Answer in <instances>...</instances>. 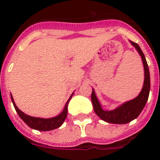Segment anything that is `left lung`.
Returning a JSON list of instances; mask_svg holds the SVG:
<instances>
[{
    "label": "left lung",
    "instance_id": "1",
    "mask_svg": "<svg viewBox=\"0 0 160 160\" xmlns=\"http://www.w3.org/2000/svg\"><path fill=\"white\" fill-rule=\"evenodd\" d=\"M130 42L133 46H135L142 58V64L144 66L143 87L141 92L136 98L122 103V105H120L113 111H104L102 108L101 104L98 99L94 90L93 89L92 94H91V101H92L94 112L101 119L109 123L125 124L135 119L142 112V109L146 105L148 97H149L151 82H150V72L146 58L138 44L131 41H130Z\"/></svg>",
    "mask_w": 160,
    "mask_h": 160
}]
</instances>
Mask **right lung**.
I'll return each instance as SVG.
<instances>
[{"mask_svg": "<svg viewBox=\"0 0 160 160\" xmlns=\"http://www.w3.org/2000/svg\"><path fill=\"white\" fill-rule=\"evenodd\" d=\"M73 93L71 94L70 98L68 99L66 102V105H65L64 109H63L62 112L59 114L58 116L53 117V118H37V117H32L29 116L28 114H25L22 112L21 110L18 109L15 104V102L13 100L12 94H11V99H12V104L14 106V108L16 110L17 113L20 116V118L23 120L25 123L29 126V128L32 129L37 130V131H51V130L57 129V128H60L61 126L62 125L64 122L65 119H66V116H67V108H68V104L70 102V98L73 96Z\"/></svg>", "mask_w": 160, "mask_h": 160, "instance_id": "add662e5", "label": "right lung"}]
</instances>
